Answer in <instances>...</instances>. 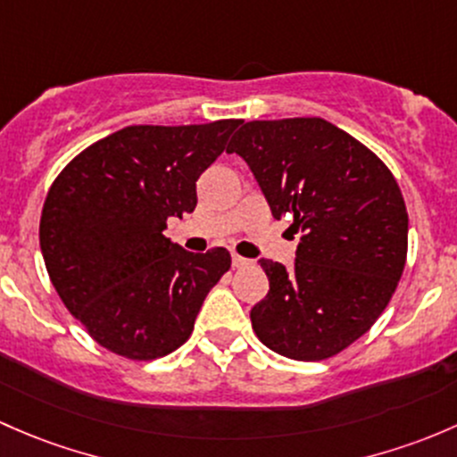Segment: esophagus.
Returning <instances> with one entry per match:
<instances>
[{
	"mask_svg": "<svg viewBox=\"0 0 457 457\" xmlns=\"http://www.w3.org/2000/svg\"><path fill=\"white\" fill-rule=\"evenodd\" d=\"M230 262H233V268H244L251 263V260H246V257H239V255H233L230 257Z\"/></svg>",
	"mask_w": 457,
	"mask_h": 457,
	"instance_id": "obj_1",
	"label": "esophagus"
}]
</instances>
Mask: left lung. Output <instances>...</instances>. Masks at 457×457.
Masks as SVG:
<instances>
[{
  "mask_svg": "<svg viewBox=\"0 0 457 457\" xmlns=\"http://www.w3.org/2000/svg\"><path fill=\"white\" fill-rule=\"evenodd\" d=\"M272 211L301 233L295 266L260 260L270 290L251 310L272 352L323 361L374 326L407 260V209L392 171L323 119L251 120L227 147Z\"/></svg>",
  "mask_w": 457,
  "mask_h": 457,
  "instance_id": "1",
  "label": "left lung"
}]
</instances>
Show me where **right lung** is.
<instances>
[{"label": "right lung", "mask_w": 457, "mask_h": 457, "mask_svg": "<svg viewBox=\"0 0 457 457\" xmlns=\"http://www.w3.org/2000/svg\"><path fill=\"white\" fill-rule=\"evenodd\" d=\"M239 123L125 127L56 176L41 211V253L61 301L98 345L152 361L191 337L230 255L185 251L164 228L194 213L197 178Z\"/></svg>", "instance_id": "1"}]
</instances>
